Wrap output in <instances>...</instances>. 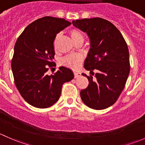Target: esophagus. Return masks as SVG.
<instances>
[{"label":"esophagus","mask_w":145,"mask_h":145,"mask_svg":"<svg viewBox=\"0 0 145 145\" xmlns=\"http://www.w3.org/2000/svg\"><path fill=\"white\" fill-rule=\"evenodd\" d=\"M74 77L77 78V77H80V76L81 75V73L79 72H74Z\"/></svg>","instance_id":"obj_1"}]
</instances>
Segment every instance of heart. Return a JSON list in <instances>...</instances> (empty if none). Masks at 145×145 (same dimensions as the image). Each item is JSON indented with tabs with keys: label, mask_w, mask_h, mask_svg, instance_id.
<instances>
[{
	"label": "heart",
	"mask_w": 145,
	"mask_h": 145,
	"mask_svg": "<svg viewBox=\"0 0 145 145\" xmlns=\"http://www.w3.org/2000/svg\"><path fill=\"white\" fill-rule=\"evenodd\" d=\"M70 35L74 42L78 40H84V36L80 31L77 29H72L70 31ZM83 57L80 54H70L64 57L62 59V63L68 68H72L73 70L78 69L80 64L82 61Z\"/></svg>",
	"instance_id": "1"
}]
</instances>
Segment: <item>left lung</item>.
<instances>
[{
  "label": "left lung",
  "mask_w": 145,
  "mask_h": 145,
  "mask_svg": "<svg viewBox=\"0 0 145 145\" xmlns=\"http://www.w3.org/2000/svg\"><path fill=\"white\" fill-rule=\"evenodd\" d=\"M74 27L87 34L90 50L84 68L93 75L87 77V88L80 91L84 103L94 110H103L115 103L124 89L130 72L129 52L120 31L102 18L73 20Z\"/></svg>",
  "instance_id": "8db88e82"
}]
</instances>
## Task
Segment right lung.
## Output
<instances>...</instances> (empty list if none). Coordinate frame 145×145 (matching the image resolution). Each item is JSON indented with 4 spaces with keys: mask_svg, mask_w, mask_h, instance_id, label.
<instances>
[{
    "mask_svg": "<svg viewBox=\"0 0 145 145\" xmlns=\"http://www.w3.org/2000/svg\"><path fill=\"white\" fill-rule=\"evenodd\" d=\"M71 24L61 18H40L30 24L16 42L12 60L14 83L24 99L33 107L47 108L56 103L63 84L74 78L72 71L63 66L54 74H47L49 67L54 65L56 34Z\"/></svg>",
    "mask_w": 145,
    "mask_h": 145,
    "instance_id": "1",
    "label": "right lung"
}]
</instances>
